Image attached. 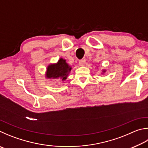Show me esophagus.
Here are the masks:
<instances>
[{"label":"esophagus","mask_w":148,"mask_h":148,"mask_svg":"<svg viewBox=\"0 0 148 148\" xmlns=\"http://www.w3.org/2000/svg\"><path fill=\"white\" fill-rule=\"evenodd\" d=\"M85 63V60H81L79 61V65L80 66H83L84 65V64Z\"/></svg>","instance_id":"34e87169"}]
</instances>
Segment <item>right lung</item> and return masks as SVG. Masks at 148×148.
Returning <instances> with one entry per match:
<instances>
[{
	"label": "right lung",
	"instance_id": "right-lung-1",
	"mask_svg": "<svg viewBox=\"0 0 148 148\" xmlns=\"http://www.w3.org/2000/svg\"><path fill=\"white\" fill-rule=\"evenodd\" d=\"M71 67L65 62V60L60 59L57 64L50 65L47 68V76L48 78H58L64 80L66 78Z\"/></svg>",
	"mask_w": 148,
	"mask_h": 148
}]
</instances>
